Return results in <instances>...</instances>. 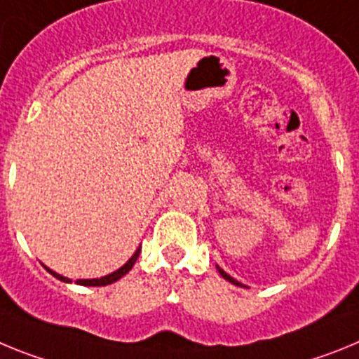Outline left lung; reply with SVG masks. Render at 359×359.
<instances>
[{
    "instance_id": "left-lung-1",
    "label": "left lung",
    "mask_w": 359,
    "mask_h": 359,
    "mask_svg": "<svg viewBox=\"0 0 359 359\" xmlns=\"http://www.w3.org/2000/svg\"><path fill=\"white\" fill-rule=\"evenodd\" d=\"M217 269H218V273L222 274V278H224V280H227V282H231L233 285H238V287H245L244 283H240L238 280H235V278H233V276H229V274H227L226 271L222 269V267H218V266H217Z\"/></svg>"
}]
</instances>
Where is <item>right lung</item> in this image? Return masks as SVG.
Instances as JSON below:
<instances>
[{
	"label": "right lung",
	"mask_w": 359,
	"mask_h": 359,
	"mask_svg": "<svg viewBox=\"0 0 359 359\" xmlns=\"http://www.w3.org/2000/svg\"><path fill=\"white\" fill-rule=\"evenodd\" d=\"M139 255H141V248H137V251L132 255V258H130V260H128L123 267H119V269H117V271H114V273L106 274V276H101V278L77 280L76 283H79V285H88V287H97V285H110V283H114V282H117V280H119V278H123L124 274H126L128 271L132 269L133 264H135L137 258H139ZM45 269L48 271V273L52 274V276H55V278H57V280H61V282H65V283H70L72 282L70 278H67V276H63V274H57V273H55V271L48 269V267H46V266H45Z\"/></svg>",
	"instance_id": "1"
}]
</instances>
